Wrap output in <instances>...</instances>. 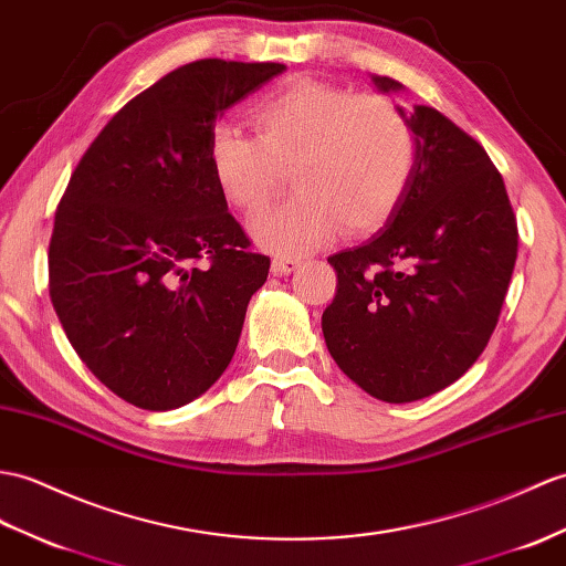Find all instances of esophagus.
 Returning <instances> with one entry per match:
<instances>
[{
    "label": "esophagus",
    "instance_id": "esophagus-1",
    "mask_svg": "<svg viewBox=\"0 0 566 566\" xmlns=\"http://www.w3.org/2000/svg\"><path fill=\"white\" fill-rule=\"evenodd\" d=\"M301 265L298 258H274L272 260V274H292Z\"/></svg>",
    "mask_w": 566,
    "mask_h": 566
}]
</instances>
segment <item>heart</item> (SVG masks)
<instances>
[{"mask_svg": "<svg viewBox=\"0 0 566 566\" xmlns=\"http://www.w3.org/2000/svg\"><path fill=\"white\" fill-rule=\"evenodd\" d=\"M258 137L214 125L207 161L217 188L241 212H258L292 168L298 190L253 221V235L277 253H304L333 239L371 233L410 188L415 129L392 101L311 76H294L258 103Z\"/></svg>", "mask_w": 566, "mask_h": 566, "instance_id": "obj_1", "label": "heart"}]
</instances>
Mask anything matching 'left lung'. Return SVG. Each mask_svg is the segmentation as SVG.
Wrapping results in <instances>:
<instances>
[{
    "label": "left lung",
    "instance_id": "left-lung-1",
    "mask_svg": "<svg viewBox=\"0 0 566 566\" xmlns=\"http://www.w3.org/2000/svg\"><path fill=\"white\" fill-rule=\"evenodd\" d=\"M371 82L384 94L402 88L390 76ZM405 117L417 139L410 188L376 235L327 258L337 292L321 323L339 369L384 402L433 396L478 361L518 253L488 151L429 105Z\"/></svg>",
    "mask_w": 566,
    "mask_h": 566
}]
</instances>
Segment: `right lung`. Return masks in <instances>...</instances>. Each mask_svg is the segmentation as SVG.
<instances>
[{"label":"right lung","instance_id":"obj_1","mask_svg":"<svg viewBox=\"0 0 566 566\" xmlns=\"http://www.w3.org/2000/svg\"><path fill=\"white\" fill-rule=\"evenodd\" d=\"M286 67L197 60L101 129L55 212L50 301L117 398L166 412L227 371L270 258L251 251L207 161L214 123Z\"/></svg>","mask_w":566,"mask_h":566}]
</instances>
